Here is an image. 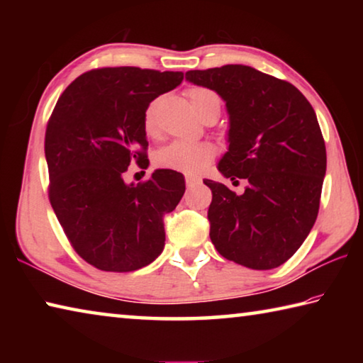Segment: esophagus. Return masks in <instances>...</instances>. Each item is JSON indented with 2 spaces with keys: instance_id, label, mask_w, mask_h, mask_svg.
I'll return each instance as SVG.
<instances>
[{
  "instance_id": "obj_1",
  "label": "esophagus",
  "mask_w": 363,
  "mask_h": 363,
  "mask_svg": "<svg viewBox=\"0 0 363 363\" xmlns=\"http://www.w3.org/2000/svg\"><path fill=\"white\" fill-rule=\"evenodd\" d=\"M200 184V179H195V177H186V186L187 189H192L196 187Z\"/></svg>"
}]
</instances>
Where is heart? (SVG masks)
Segmentation results:
<instances>
[{
  "label": "heart",
  "instance_id": "heart-1",
  "mask_svg": "<svg viewBox=\"0 0 363 363\" xmlns=\"http://www.w3.org/2000/svg\"><path fill=\"white\" fill-rule=\"evenodd\" d=\"M194 108L203 118L206 113L218 112L220 102L214 91L203 88V86H194L187 91ZM144 130L147 136H155V104H150L144 113ZM216 155L213 144L210 143H189V140H174L164 145L155 153V163L160 168L181 171L186 174H196L203 169L208 163Z\"/></svg>",
  "mask_w": 363,
  "mask_h": 363
}]
</instances>
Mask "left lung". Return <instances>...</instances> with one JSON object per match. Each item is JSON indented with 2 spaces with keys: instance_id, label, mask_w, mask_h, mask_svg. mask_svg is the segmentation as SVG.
<instances>
[{
  "instance_id": "8db88e82",
  "label": "left lung",
  "mask_w": 363,
  "mask_h": 363,
  "mask_svg": "<svg viewBox=\"0 0 363 363\" xmlns=\"http://www.w3.org/2000/svg\"><path fill=\"white\" fill-rule=\"evenodd\" d=\"M186 79L225 101L229 150L218 169L248 181L242 195L203 181L213 194V245L245 267L281 266L309 235L320 206L327 150L314 108L291 83L248 65L190 70Z\"/></svg>"
}]
</instances>
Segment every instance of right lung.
<instances>
[{"mask_svg": "<svg viewBox=\"0 0 363 363\" xmlns=\"http://www.w3.org/2000/svg\"><path fill=\"white\" fill-rule=\"evenodd\" d=\"M182 72L104 67L67 86L48 121L45 155L49 201L73 250L106 272H131L164 247L163 216L186 182L173 169L125 184L123 173L147 160L144 113L179 86Z\"/></svg>", "mask_w": 363, "mask_h": 363, "instance_id": "add662e5", "label": "right lung"}]
</instances>
